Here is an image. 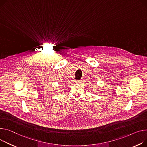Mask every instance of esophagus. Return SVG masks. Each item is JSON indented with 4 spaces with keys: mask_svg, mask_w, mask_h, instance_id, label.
Wrapping results in <instances>:
<instances>
[{
    "mask_svg": "<svg viewBox=\"0 0 147 147\" xmlns=\"http://www.w3.org/2000/svg\"><path fill=\"white\" fill-rule=\"evenodd\" d=\"M76 82L77 83H82V80H77Z\"/></svg>",
    "mask_w": 147,
    "mask_h": 147,
    "instance_id": "esophagus-1",
    "label": "esophagus"
}]
</instances>
